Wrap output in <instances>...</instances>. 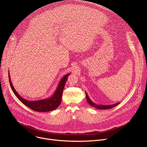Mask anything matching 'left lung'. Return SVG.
Listing matches in <instances>:
<instances>
[{
  "label": "left lung",
  "mask_w": 147,
  "mask_h": 147,
  "mask_svg": "<svg viewBox=\"0 0 147 147\" xmlns=\"http://www.w3.org/2000/svg\"><path fill=\"white\" fill-rule=\"evenodd\" d=\"M85 94L86 96V99H87V101L89 103V104H90L92 107H95L97 109H100V110H108V109H112V108L115 107L116 105H117L118 104H120V102H118L117 104H112V105H98L95 104L94 102H92L90 99L89 98V96L88 95L87 93L85 92Z\"/></svg>",
  "instance_id": "obj_1"
}]
</instances>
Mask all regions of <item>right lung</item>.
<instances>
[{
    "instance_id": "right-lung-1",
    "label": "right lung",
    "mask_w": 147,
    "mask_h": 147,
    "mask_svg": "<svg viewBox=\"0 0 147 147\" xmlns=\"http://www.w3.org/2000/svg\"><path fill=\"white\" fill-rule=\"evenodd\" d=\"M71 73L65 75L60 80L57 88L52 96L49 98L44 99L38 101H28V100L22 98L15 90L11 80L9 73V81L11 89L18 99L25 105L35 111L37 112H48L55 110L59 106L61 102V97L63 93V90L65 83L68 79V76Z\"/></svg>"
}]
</instances>
